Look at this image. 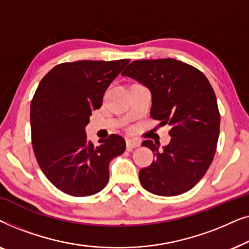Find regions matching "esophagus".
I'll list each match as a JSON object with an SVG mask.
<instances>
[{"mask_svg":"<svg viewBox=\"0 0 249 249\" xmlns=\"http://www.w3.org/2000/svg\"><path fill=\"white\" fill-rule=\"evenodd\" d=\"M141 146V142L138 141H136V139H127V148L128 151H131V149H134L136 147H139Z\"/></svg>","mask_w":249,"mask_h":249,"instance_id":"34e87169","label":"esophagus"}]
</instances>
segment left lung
Segmentation results:
<instances>
[{"label": "left lung", "mask_w": 249, "mask_h": 249, "mask_svg": "<svg viewBox=\"0 0 249 249\" xmlns=\"http://www.w3.org/2000/svg\"><path fill=\"white\" fill-rule=\"evenodd\" d=\"M121 74L151 90V117L171 127V139L162 149L149 139L142 142L155 160L139 171L142 186L159 196L188 192L210 168L219 139L220 112L210 81L175 59L134 61Z\"/></svg>", "instance_id": "1"}]
</instances>
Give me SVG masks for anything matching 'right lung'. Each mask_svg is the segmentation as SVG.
Listing matches in <instances>:
<instances>
[{"mask_svg":"<svg viewBox=\"0 0 249 249\" xmlns=\"http://www.w3.org/2000/svg\"><path fill=\"white\" fill-rule=\"evenodd\" d=\"M129 61L61 63L37 87L30 105L34 153L46 178L68 195L85 197L101 192L108 181L111 160L124 152L121 136L110 135L95 146L85 127Z\"/></svg>","mask_w":249,"mask_h":249,"instance_id":"obj_1","label":"right lung"}]
</instances>
